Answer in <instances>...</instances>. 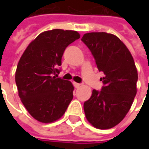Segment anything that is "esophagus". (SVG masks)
<instances>
[{"instance_id":"esophagus-1","label":"esophagus","mask_w":149,"mask_h":149,"mask_svg":"<svg viewBox=\"0 0 149 149\" xmlns=\"http://www.w3.org/2000/svg\"><path fill=\"white\" fill-rule=\"evenodd\" d=\"M73 84H74V88H79V86H80V84H79V83H76V82H74L73 83Z\"/></svg>"}]
</instances>
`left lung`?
<instances>
[{"instance_id":"obj_1","label":"left lung","mask_w":149,"mask_h":149,"mask_svg":"<svg viewBox=\"0 0 149 149\" xmlns=\"http://www.w3.org/2000/svg\"><path fill=\"white\" fill-rule=\"evenodd\" d=\"M81 40L94 56L99 71L104 77L101 90L94 89L84 102L87 120L100 129H111L119 123L131 108L137 94L138 71L126 45L112 34L91 32Z\"/></svg>"}]
</instances>
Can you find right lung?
I'll return each instance as SVG.
<instances>
[{
  "label": "right lung",
  "instance_id": "1",
  "mask_svg": "<svg viewBox=\"0 0 149 149\" xmlns=\"http://www.w3.org/2000/svg\"><path fill=\"white\" fill-rule=\"evenodd\" d=\"M79 37L74 31H45L28 45L19 60L15 71L19 96L30 114L41 123L62 117L73 99V84L58 78V74L65 49Z\"/></svg>",
  "mask_w": 149,
  "mask_h": 149
}]
</instances>
